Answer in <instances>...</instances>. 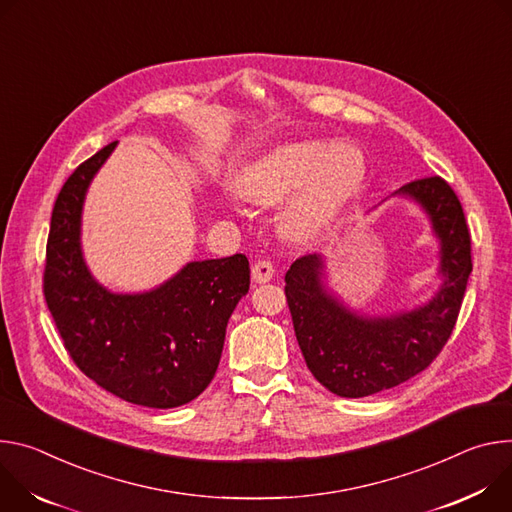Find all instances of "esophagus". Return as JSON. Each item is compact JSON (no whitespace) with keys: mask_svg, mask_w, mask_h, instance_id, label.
Listing matches in <instances>:
<instances>
[{"mask_svg":"<svg viewBox=\"0 0 512 512\" xmlns=\"http://www.w3.org/2000/svg\"><path fill=\"white\" fill-rule=\"evenodd\" d=\"M274 276V266L270 260H258L252 266V278L256 282H268Z\"/></svg>","mask_w":512,"mask_h":512,"instance_id":"obj_1","label":"esophagus"}]
</instances>
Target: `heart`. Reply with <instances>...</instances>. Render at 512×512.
Masks as SVG:
<instances>
[{
    "instance_id": "1",
    "label": "heart",
    "mask_w": 512,
    "mask_h": 512,
    "mask_svg": "<svg viewBox=\"0 0 512 512\" xmlns=\"http://www.w3.org/2000/svg\"><path fill=\"white\" fill-rule=\"evenodd\" d=\"M366 173L364 156L356 146L303 142L285 146L240 177V193L252 203L270 205L303 187L282 213V227L303 240L335 217L360 187Z\"/></svg>"
}]
</instances>
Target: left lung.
Returning a JSON list of instances; mask_svg holds the SVG:
<instances>
[{
    "label": "left lung",
    "instance_id": "8db88e82",
    "mask_svg": "<svg viewBox=\"0 0 512 512\" xmlns=\"http://www.w3.org/2000/svg\"><path fill=\"white\" fill-rule=\"evenodd\" d=\"M394 195L413 199L439 240L441 287L413 311L366 317L323 285V258L307 254L285 276V295L307 368L333 394L362 399L423 372L443 350L472 272V242L462 203L441 177L417 179Z\"/></svg>",
    "mask_w": 512,
    "mask_h": 512
}]
</instances>
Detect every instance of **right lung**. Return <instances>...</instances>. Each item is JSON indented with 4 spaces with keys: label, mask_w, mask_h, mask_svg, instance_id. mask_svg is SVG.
Listing matches in <instances>:
<instances>
[{
    "label": "right lung",
    "mask_w": 512,
    "mask_h": 512,
    "mask_svg": "<svg viewBox=\"0 0 512 512\" xmlns=\"http://www.w3.org/2000/svg\"><path fill=\"white\" fill-rule=\"evenodd\" d=\"M118 142L79 164L56 197L46 244L44 299L77 368L120 399L173 409L215 376L225 327L250 289L244 254L199 260L146 293H111L81 250L85 193Z\"/></svg>",
    "instance_id": "right-lung-1"
}]
</instances>
